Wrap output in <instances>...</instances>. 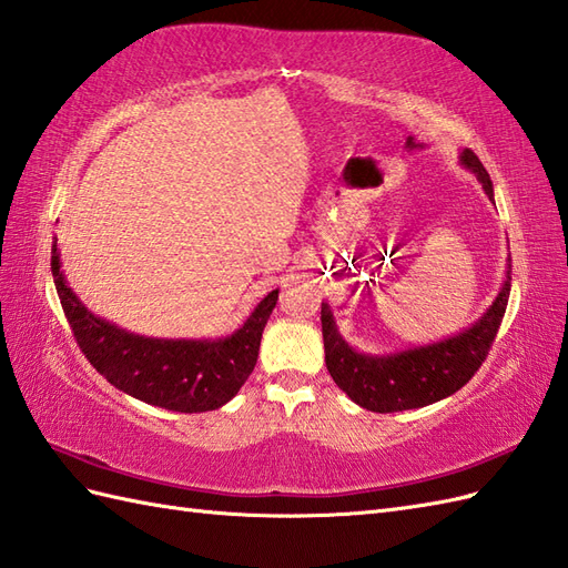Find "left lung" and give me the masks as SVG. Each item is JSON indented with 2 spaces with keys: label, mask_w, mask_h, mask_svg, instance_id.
<instances>
[{
  "label": "left lung",
  "mask_w": 568,
  "mask_h": 568,
  "mask_svg": "<svg viewBox=\"0 0 568 568\" xmlns=\"http://www.w3.org/2000/svg\"><path fill=\"white\" fill-rule=\"evenodd\" d=\"M459 164L477 176L486 195L494 201V183L479 162V156L471 150H463L459 152ZM508 295L510 271H506V281L500 285L491 307L471 326L463 328L455 336L435 341V344L382 355L363 353L348 346V341L341 336L334 322L332 307L322 302L326 371L355 404L375 414L406 412V408H420L440 402L459 387H465L486 361V353H489L498 326L504 322Z\"/></svg>",
  "instance_id": "left-lung-1"
}]
</instances>
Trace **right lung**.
Listing matches in <instances>:
<instances>
[{
  "mask_svg": "<svg viewBox=\"0 0 568 568\" xmlns=\"http://www.w3.org/2000/svg\"><path fill=\"white\" fill-rule=\"evenodd\" d=\"M50 254L60 305L79 348L113 387L130 397L181 414L215 412L252 375L278 290H271L246 322L224 338H150L89 312L60 271L58 240Z\"/></svg>",
  "mask_w": 568,
  "mask_h": 568,
  "instance_id": "right-lung-1",
  "label": "right lung"
}]
</instances>
